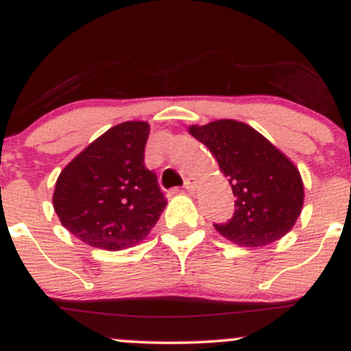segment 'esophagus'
<instances>
[{
	"label": "esophagus",
	"instance_id": "1",
	"mask_svg": "<svg viewBox=\"0 0 351 351\" xmlns=\"http://www.w3.org/2000/svg\"><path fill=\"white\" fill-rule=\"evenodd\" d=\"M184 189H188V191H195L196 189V178H186L184 180Z\"/></svg>",
	"mask_w": 351,
	"mask_h": 351
}]
</instances>
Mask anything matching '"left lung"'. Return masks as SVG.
Segmentation results:
<instances>
[{"label":"left lung","instance_id":"left-lung-1","mask_svg":"<svg viewBox=\"0 0 351 351\" xmlns=\"http://www.w3.org/2000/svg\"><path fill=\"white\" fill-rule=\"evenodd\" d=\"M189 134L206 145L234 193V215L215 224L226 239L259 247L291 231L304 204L300 173L252 127L236 120L193 125Z\"/></svg>","mask_w":351,"mask_h":351}]
</instances>
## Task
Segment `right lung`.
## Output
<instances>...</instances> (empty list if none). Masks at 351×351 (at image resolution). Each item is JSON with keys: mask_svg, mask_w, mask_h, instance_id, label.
Here are the masks:
<instances>
[{"mask_svg": "<svg viewBox=\"0 0 351 351\" xmlns=\"http://www.w3.org/2000/svg\"><path fill=\"white\" fill-rule=\"evenodd\" d=\"M147 122L112 127L60 171L52 204L62 226L94 247L119 251L147 237L167 198L145 167Z\"/></svg>", "mask_w": 351, "mask_h": 351, "instance_id": "obj_1", "label": "right lung"}]
</instances>
